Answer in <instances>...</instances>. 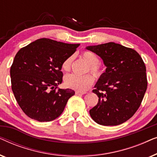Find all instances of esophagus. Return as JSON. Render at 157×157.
<instances>
[{
	"label": "esophagus",
	"mask_w": 157,
	"mask_h": 157,
	"mask_svg": "<svg viewBox=\"0 0 157 157\" xmlns=\"http://www.w3.org/2000/svg\"><path fill=\"white\" fill-rule=\"evenodd\" d=\"M86 94V92L85 91H76V94H77V95H83V94Z\"/></svg>",
	"instance_id": "esophagus-1"
}]
</instances>
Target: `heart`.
I'll use <instances>...</instances> for the list:
<instances>
[{"mask_svg": "<svg viewBox=\"0 0 157 157\" xmlns=\"http://www.w3.org/2000/svg\"><path fill=\"white\" fill-rule=\"evenodd\" d=\"M82 59L89 65V68L92 74L96 77H100L103 74V69L99 65V59L98 56L91 51H84L81 55ZM73 57L66 59L62 63V69L64 71H69L71 67ZM94 82V77L91 74L79 76L75 74H69L64 78V83L68 88L78 91H86L91 86Z\"/></svg>", "mask_w": 157, "mask_h": 157, "instance_id": "1", "label": "heart"}]
</instances>
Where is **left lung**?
<instances>
[{
    "label": "left lung",
    "instance_id": "8db88e82",
    "mask_svg": "<svg viewBox=\"0 0 157 157\" xmlns=\"http://www.w3.org/2000/svg\"><path fill=\"white\" fill-rule=\"evenodd\" d=\"M86 48L101 57L106 67L93 90L98 101L90 116L100 125L123 124L138 110L147 91L145 64L134 49L113 42Z\"/></svg>",
    "mask_w": 157,
    "mask_h": 157
}]
</instances>
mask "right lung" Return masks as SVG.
Listing matches in <instances>:
<instances>
[{
    "label": "right lung",
    "instance_id": "add662e5",
    "mask_svg": "<svg viewBox=\"0 0 157 157\" xmlns=\"http://www.w3.org/2000/svg\"><path fill=\"white\" fill-rule=\"evenodd\" d=\"M80 44L40 38L18 51L10 67L11 88L23 112L38 121L59 117L75 92L58 89L62 83L63 62Z\"/></svg>",
    "mask_w": 157,
    "mask_h": 157
}]
</instances>
